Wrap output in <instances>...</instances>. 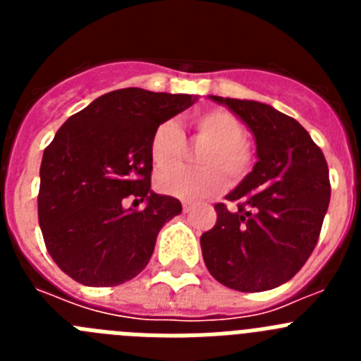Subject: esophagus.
I'll return each mask as SVG.
<instances>
[{
    "mask_svg": "<svg viewBox=\"0 0 361 361\" xmlns=\"http://www.w3.org/2000/svg\"><path fill=\"white\" fill-rule=\"evenodd\" d=\"M183 209H184V213H190L191 209H193V204L186 202V200H184V202H183Z\"/></svg>",
    "mask_w": 361,
    "mask_h": 361,
    "instance_id": "esophagus-1",
    "label": "esophagus"
}]
</instances>
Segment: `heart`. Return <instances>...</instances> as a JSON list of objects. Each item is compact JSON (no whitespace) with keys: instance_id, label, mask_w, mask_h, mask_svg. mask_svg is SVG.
<instances>
[{"instance_id":"b5f03b06","label":"heart","mask_w":361,"mask_h":361,"mask_svg":"<svg viewBox=\"0 0 361 361\" xmlns=\"http://www.w3.org/2000/svg\"><path fill=\"white\" fill-rule=\"evenodd\" d=\"M199 149L200 168L172 166L155 177L159 191L184 200L215 195L226 188V175L240 183L255 164V152L245 139V126L235 114L224 108H208L191 116ZM186 152V137L175 121H162L149 137V157L159 168L175 164Z\"/></svg>"}]
</instances>
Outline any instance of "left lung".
I'll list each match as a JSON object with an SVG mask.
<instances>
[{"label":"left lung","instance_id":"obj_1","mask_svg":"<svg viewBox=\"0 0 361 361\" xmlns=\"http://www.w3.org/2000/svg\"><path fill=\"white\" fill-rule=\"evenodd\" d=\"M253 132L258 162L215 204L216 222L202 233L204 264L213 279L242 293L279 288L302 269L317 245L331 200L329 168L307 130L257 101L212 95Z\"/></svg>","mask_w":361,"mask_h":361}]
</instances>
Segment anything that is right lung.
<instances>
[{
	"label": "right lung",
	"mask_w": 361,
	"mask_h": 361,
	"mask_svg": "<svg viewBox=\"0 0 361 361\" xmlns=\"http://www.w3.org/2000/svg\"><path fill=\"white\" fill-rule=\"evenodd\" d=\"M195 95L123 88L73 114L43 153L37 216L54 262L75 282L111 288L146 267L183 204L149 190V137ZM133 196L134 207L123 200Z\"/></svg>",
	"instance_id": "right-lung-1"
}]
</instances>
